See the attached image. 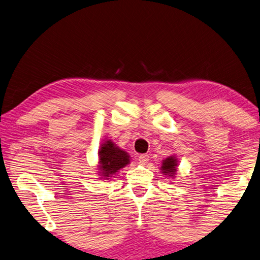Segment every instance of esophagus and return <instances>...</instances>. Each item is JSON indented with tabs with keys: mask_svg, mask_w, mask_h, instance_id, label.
Masks as SVG:
<instances>
[{
	"mask_svg": "<svg viewBox=\"0 0 260 260\" xmlns=\"http://www.w3.org/2000/svg\"><path fill=\"white\" fill-rule=\"evenodd\" d=\"M149 160V156L147 153H142V155L139 156V162L141 165H146Z\"/></svg>",
	"mask_w": 260,
	"mask_h": 260,
	"instance_id": "obj_1",
	"label": "esophagus"
}]
</instances>
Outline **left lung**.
Wrapping results in <instances>:
<instances>
[{"label": "left lung", "mask_w": 260, "mask_h": 260, "mask_svg": "<svg viewBox=\"0 0 260 260\" xmlns=\"http://www.w3.org/2000/svg\"><path fill=\"white\" fill-rule=\"evenodd\" d=\"M177 167H178L177 157L170 156L162 160L160 170H161V173L166 175V177H174L175 173H177Z\"/></svg>", "instance_id": "1"}]
</instances>
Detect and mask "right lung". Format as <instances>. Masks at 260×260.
Returning <instances> with one entry per match:
<instances>
[{
  "label": "right lung",
  "instance_id": "1",
  "mask_svg": "<svg viewBox=\"0 0 260 260\" xmlns=\"http://www.w3.org/2000/svg\"><path fill=\"white\" fill-rule=\"evenodd\" d=\"M129 156L126 151L116 147L111 140L102 143L99 151V171L101 179L112 178L120 169L129 164Z\"/></svg>",
  "mask_w": 260,
  "mask_h": 260
}]
</instances>
